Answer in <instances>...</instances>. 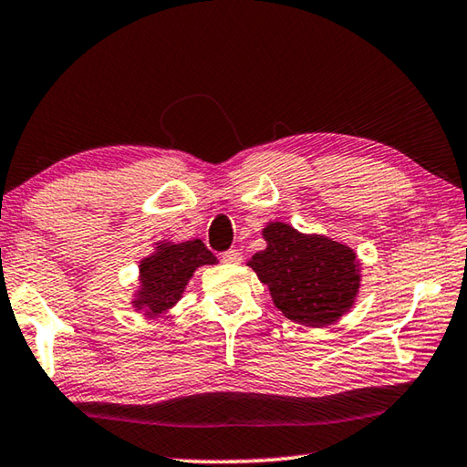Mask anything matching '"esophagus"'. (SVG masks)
I'll return each mask as SVG.
<instances>
[{
	"label": "esophagus",
	"instance_id": "esophagus-1",
	"mask_svg": "<svg viewBox=\"0 0 467 467\" xmlns=\"http://www.w3.org/2000/svg\"><path fill=\"white\" fill-rule=\"evenodd\" d=\"M241 253L236 249H228L223 253V262L224 264H241Z\"/></svg>",
	"mask_w": 467,
	"mask_h": 467
}]
</instances>
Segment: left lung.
Returning <instances> with one entry per match:
<instances>
[{
    "label": "left lung",
    "mask_w": 467,
    "mask_h": 467,
    "mask_svg": "<svg viewBox=\"0 0 467 467\" xmlns=\"http://www.w3.org/2000/svg\"><path fill=\"white\" fill-rule=\"evenodd\" d=\"M267 247L249 265L270 286L274 305L300 326L319 327L350 309L360 286L352 249L327 236L300 234L284 223L264 228Z\"/></svg>",
    "instance_id": "8db88e82"
}]
</instances>
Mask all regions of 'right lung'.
I'll list each match as a JSON object with an SVG mask.
<instances>
[{"mask_svg": "<svg viewBox=\"0 0 467 467\" xmlns=\"http://www.w3.org/2000/svg\"><path fill=\"white\" fill-rule=\"evenodd\" d=\"M212 264H216L214 253L208 251L200 239L158 244L154 255L146 257L140 265L141 288L133 306L148 309L150 315L164 313L183 295L197 267Z\"/></svg>", "mask_w": 467, "mask_h": 467, "instance_id": "1", "label": "right lung"}]
</instances>
